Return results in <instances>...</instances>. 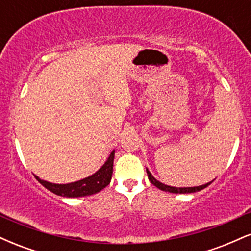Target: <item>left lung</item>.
I'll return each mask as SVG.
<instances>
[{
  "mask_svg": "<svg viewBox=\"0 0 251 251\" xmlns=\"http://www.w3.org/2000/svg\"><path fill=\"white\" fill-rule=\"evenodd\" d=\"M146 172H148V176H149L150 181H151V183L153 184L154 186H157L158 189L163 190V191L172 192V194H191V192L201 191V190H203L204 188H206V186H209L210 184H211V181H210V183L204 184V185L194 186V188H175V186L165 185V184H163V183H160V181H158V180L155 179V178L153 177V176L151 175V172H150L148 169H146Z\"/></svg>",
  "mask_w": 251,
  "mask_h": 251,
  "instance_id": "left-lung-1",
  "label": "left lung"
}]
</instances>
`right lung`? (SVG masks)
<instances>
[{"instance_id":"1","label":"right lung","mask_w":251,"mask_h":251,"mask_svg":"<svg viewBox=\"0 0 251 251\" xmlns=\"http://www.w3.org/2000/svg\"><path fill=\"white\" fill-rule=\"evenodd\" d=\"M113 160L114 151H112L108 159L106 160V163L103 164L99 171L85 178V179L74 181V183L53 184L50 183V181L40 179L36 176L35 178L46 189H48L57 196H62V197H83V196L97 194V192L101 191L103 188L108 185L109 181H111L112 174H113Z\"/></svg>"}]
</instances>
